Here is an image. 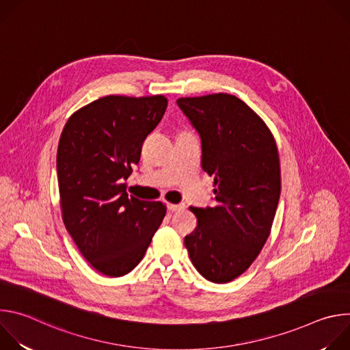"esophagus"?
<instances>
[{
  "label": "esophagus",
  "instance_id": "34e87169",
  "mask_svg": "<svg viewBox=\"0 0 350 350\" xmlns=\"http://www.w3.org/2000/svg\"><path fill=\"white\" fill-rule=\"evenodd\" d=\"M167 209H169L170 212H177V211L184 209V205H183V204H178V205H176V204H167Z\"/></svg>",
  "mask_w": 350,
  "mask_h": 350
}]
</instances>
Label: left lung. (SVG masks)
<instances>
[{"instance_id": "left-lung-1", "label": "left lung", "mask_w": 350, "mask_h": 350, "mask_svg": "<svg viewBox=\"0 0 350 350\" xmlns=\"http://www.w3.org/2000/svg\"><path fill=\"white\" fill-rule=\"evenodd\" d=\"M177 105L201 137L202 169L216 187L212 208H189L198 224L184 243L199 274L230 282L270 235L281 193L277 144L260 116L234 95L178 98Z\"/></svg>"}]
</instances>
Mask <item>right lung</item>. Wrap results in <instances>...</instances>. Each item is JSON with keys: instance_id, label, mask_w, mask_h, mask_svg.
Instances as JSON below:
<instances>
[{"instance_id": "1", "label": "right lung", "mask_w": 350, "mask_h": 350, "mask_svg": "<svg viewBox=\"0 0 350 350\" xmlns=\"http://www.w3.org/2000/svg\"><path fill=\"white\" fill-rule=\"evenodd\" d=\"M166 108L163 95H108L76 111L61 134L62 219L85 260L105 275L130 273L166 215L162 202L129 196L123 183Z\"/></svg>"}]
</instances>
